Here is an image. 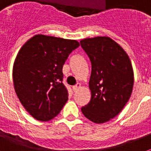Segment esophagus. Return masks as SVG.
Returning a JSON list of instances; mask_svg holds the SVG:
<instances>
[{
    "mask_svg": "<svg viewBox=\"0 0 151 151\" xmlns=\"http://www.w3.org/2000/svg\"><path fill=\"white\" fill-rule=\"evenodd\" d=\"M81 87V84H79V83H78V84H77V85H76L75 86H73V92H77V91H78V90L79 89V88H80Z\"/></svg>",
    "mask_w": 151,
    "mask_h": 151,
    "instance_id": "obj_1",
    "label": "esophagus"
}]
</instances>
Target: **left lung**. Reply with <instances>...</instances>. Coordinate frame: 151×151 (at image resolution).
<instances>
[{
    "label": "left lung",
    "instance_id": "obj_1",
    "mask_svg": "<svg viewBox=\"0 0 151 151\" xmlns=\"http://www.w3.org/2000/svg\"><path fill=\"white\" fill-rule=\"evenodd\" d=\"M81 45L92 63L91 99L81 111L91 122L105 123L116 117L130 99L134 84L131 60L109 37L85 38Z\"/></svg>",
    "mask_w": 151,
    "mask_h": 151
}]
</instances>
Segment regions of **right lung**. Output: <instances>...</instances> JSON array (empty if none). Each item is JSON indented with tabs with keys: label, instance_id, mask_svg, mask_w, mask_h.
<instances>
[{
	"label": "right lung",
	"instance_id": "right-lung-1",
	"mask_svg": "<svg viewBox=\"0 0 151 151\" xmlns=\"http://www.w3.org/2000/svg\"><path fill=\"white\" fill-rule=\"evenodd\" d=\"M79 45L76 40L37 34L19 51L13 64L14 88L34 118L52 120L68 100L62 70L69 55Z\"/></svg>",
	"mask_w": 151,
	"mask_h": 151
}]
</instances>
